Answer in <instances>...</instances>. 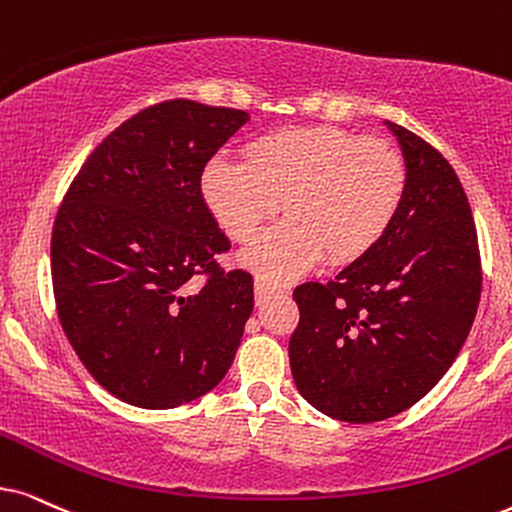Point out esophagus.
Masks as SVG:
<instances>
[{
  "instance_id": "1",
  "label": "esophagus",
  "mask_w": 512,
  "mask_h": 512,
  "mask_svg": "<svg viewBox=\"0 0 512 512\" xmlns=\"http://www.w3.org/2000/svg\"><path fill=\"white\" fill-rule=\"evenodd\" d=\"M276 293H281V288L274 286V283L262 281V278H257V281H255V297H257V302L269 300V297L276 295Z\"/></svg>"
}]
</instances>
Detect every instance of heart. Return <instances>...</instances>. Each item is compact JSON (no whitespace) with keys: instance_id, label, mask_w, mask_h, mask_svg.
Listing matches in <instances>:
<instances>
[{"instance_id":"obj_1","label":"heart","mask_w":512,"mask_h":512,"mask_svg":"<svg viewBox=\"0 0 512 512\" xmlns=\"http://www.w3.org/2000/svg\"><path fill=\"white\" fill-rule=\"evenodd\" d=\"M406 191V163L385 139L316 125L252 141L245 160L215 155L203 170L205 203L234 241H250L241 264L286 281L316 262L349 264L385 236Z\"/></svg>"}]
</instances>
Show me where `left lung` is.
Here are the masks:
<instances>
[{
    "label": "left lung",
    "mask_w": 512,
    "mask_h": 512,
    "mask_svg": "<svg viewBox=\"0 0 512 512\" xmlns=\"http://www.w3.org/2000/svg\"><path fill=\"white\" fill-rule=\"evenodd\" d=\"M385 125L406 163L397 217L333 281L293 293L295 385L345 423L392 418L423 399L461 352L482 293L475 219L454 167L406 127Z\"/></svg>",
    "instance_id": "1"
}]
</instances>
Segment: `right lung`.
I'll list each match as a JSON object with an SVG mask.
<instances>
[{
    "label": "right lung",
    "instance_id": "obj_1",
    "mask_svg": "<svg viewBox=\"0 0 512 512\" xmlns=\"http://www.w3.org/2000/svg\"><path fill=\"white\" fill-rule=\"evenodd\" d=\"M250 115L189 99L155 103L113 129L58 208L51 281L58 319L103 390L174 409L219 385L255 295L200 191L205 165ZM208 275L188 295L185 283Z\"/></svg>",
    "mask_w": 512,
    "mask_h": 512
}]
</instances>
